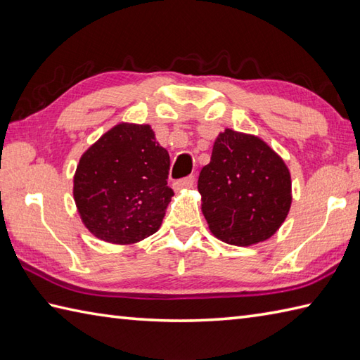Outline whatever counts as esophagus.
Instances as JSON below:
<instances>
[{
  "label": "esophagus",
  "mask_w": 360,
  "mask_h": 360,
  "mask_svg": "<svg viewBox=\"0 0 360 360\" xmlns=\"http://www.w3.org/2000/svg\"><path fill=\"white\" fill-rule=\"evenodd\" d=\"M195 186V176H187V178H184V179H179V181H176L174 184H173V187L176 188V190H182V188H192Z\"/></svg>",
  "instance_id": "obj_1"
}]
</instances>
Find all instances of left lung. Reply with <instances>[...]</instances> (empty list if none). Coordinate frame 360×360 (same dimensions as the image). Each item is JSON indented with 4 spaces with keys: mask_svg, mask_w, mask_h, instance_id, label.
<instances>
[{
    "mask_svg": "<svg viewBox=\"0 0 360 360\" xmlns=\"http://www.w3.org/2000/svg\"><path fill=\"white\" fill-rule=\"evenodd\" d=\"M198 190L210 232L233 246L271 238L292 202L285 160L259 137L231 128L213 143Z\"/></svg>",
    "mask_w": 360,
    "mask_h": 360,
    "instance_id": "8db88e82",
    "label": "left lung"
}]
</instances>
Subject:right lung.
Masks as SVG:
<instances>
[{
    "label": "right lung",
    "instance_id": "add662e5",
    "mask_svg": "<svg viewBox=\"0 0 360 360\" xmlns=\"http://www.w3.org/2000/svg\"><path fill=\"white\" fill-rule=\"evenodd\" d=\"M170 156L150 125L119 124L83 153L74 174V200L97 238L133 244L158 232L173 190Z\"/></svg>",
    "mask_w": 360,
    "mask_h": 360
}]
</instances>
